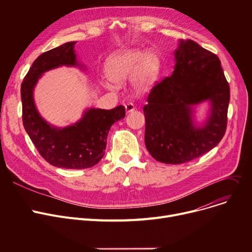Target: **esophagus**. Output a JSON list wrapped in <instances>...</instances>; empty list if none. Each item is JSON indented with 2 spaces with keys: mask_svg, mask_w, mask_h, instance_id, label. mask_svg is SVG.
I'll return each mask as SVG.
<instances>
[{
  "mask_svg": "<svg viewBox=\"0 0 252 252\" xmlns=\"http://www.w3.org/2000/svg\"><path fill=\"white\" fill-rule=\"evenodd\" d=\"M125 107H126V113L133 112V111L135 110V106H134V104H133V103H126V104L125 105Z\"/></svg>",
  "mask_w": 252,
  "mask_h": 252,
  "instance_id": "1",
  "label": "esophagus"
}]
</instances>
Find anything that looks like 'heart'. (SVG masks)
Returning a JSON list of instances; mask_svg holds the SVG:
<instances>
[{
    "mask_svg": "<svg viewBox=\"0 0 252 252\" xmlns=\"http://www.w3.org/2000/svg\"><path fill=\"white\" fill-rule=\"evenodd\" d=\"M159 58L152 51L130 49L115 53L106 62V75L110 82L121 84L131 77V85L140 93L149 91L159 73Z\"/></svg>",
    "mask_w": 252,
    "mask_h": 252,
    "instance_id": "obj_1",
    "label": "heart"
}]
</instances>
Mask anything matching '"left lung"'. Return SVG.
I'll return each instance as SVG.
<instances>
[{
    "label": "left lung",
    "instance_id": "1",
    "mask_svg": "<svg viewBox=\"0 0 252 252\" xmlns=\"http://www.w3.org/2000/svg\"><path fill=\"white\" fill-rule=\"evenodd\" d=\"M170 76L157 83L144 106L145 144L155 160L180 164L203 155L222 139L228 123L230 87L219 57L192 39L180 41ZM209 100L202 128L192 124V106Z\"/></svg>",
    "mask_w": 252,
    "mask_h": 252
}]
</instances>
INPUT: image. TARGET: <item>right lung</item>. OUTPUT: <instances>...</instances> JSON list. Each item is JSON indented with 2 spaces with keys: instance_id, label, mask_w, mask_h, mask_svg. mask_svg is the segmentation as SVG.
I'll return each instance as SVG.
<instances>
[{
  "instance_id": "1",
  "label": "right lung",
  "mask_w": 252,
  "mask_h": 252,
  "mask_svg": "<svg viewBox=\"0 0 252 252\" xmlns=\"http://www.w3.org/2000/svg\"><path fill=\"white\" fill-rule=\"evenodd\" d=\"M75 42L65 43L39 55L21 84L22 122L38 153L50 164L68 169L89 168L104 156L111 126L126 116L123 105L106 110L91 108L76 124L58 128L38 114L33 88L41 75L62 65L79 66L74 53Z\"/></svg>"
}]
</instances>
